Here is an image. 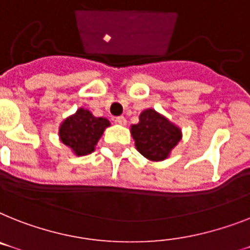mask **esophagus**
<instances>
[{
	"instance_id": "1",
	"label": "esophagus",
	"mask_w": 250,
	"mask_h": 250,
	"mask_svg": "<svg viewBox=\"0 0 250 250\" xmlns=\"http://www.w3.org/2000/svg\"><path fill=\"white\" fill-rule=\"evenodd\" d=\"M116 123L117 124H120V125H126V119H125V117L124 116H119V117H116Z\"/></svg>"
}]
</instances>
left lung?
I'll use <instances>...</instances> for the list:
<instances>
[{
	"instance_id": "1",
	"label": "left lung",
	"mask_w": 250,
	"mask_h": 250,
	"mask_svg": "<svg viewBox=\"0 0 250 250\" xmlns=\"http://www.w3.org/2000/svg\"><path fill=\"white\" fill-rule=\"evenodd\" d=\"M131 135L140 154L149 161H164L181 140V130L164 115L148 108L139 115V123L131 125Z\"/></svg>"
}]
</instances>
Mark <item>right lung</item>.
<instances>
[{
    "label": "right lung",
    "instance_id": "obj_1",
    "mask_svg": "<svg viewBox=\"0 0 250 250\" xmlns=\"http://www.w3.org/2000/svg\"><path fill=\"white\" fill-rule=\"evenodd\" d=\"M108 126L110 121L106 117H96L90 111L79 108L61 123L60 140L76 156H85L94 150L103 131Z\"/></svg>",
    "mask_w": 250,
    "mask_h": 250
}]
</instances>
